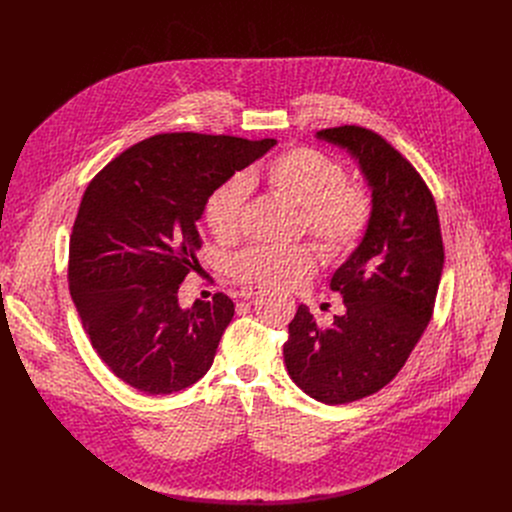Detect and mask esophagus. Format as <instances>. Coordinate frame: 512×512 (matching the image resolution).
I'll list each match as a JSON object with an SVG mask.
<instances>
[{
	"label": "esophagus",
	"instance_id": "34e87169",
	"mask_svg": "<svg viewBox=\"0 0 512 512\" xmlns=\"http://www.w3.org/2000/svg\"><path fill=\"white\" fill-rule=\"evenodd\" d=\"M257 294H261V287H255V285H245V287L239 289V296H241L243 300H251V298H255Z\"/></svg>",
	"mask_w": 512,
	"mask_h": 512
}]
</instances>
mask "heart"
I'll return each instance as SVG.
<instances>
[{
    "label": "heart",
    "mask_w": 512,
    "mask_h": 512,
    "mask_svg": "<svg viewBox=\"0 0 512 512\" xmlns=\"http://www.w3.org/2000/svg\"><path fill=\"white\" fill-rule=\"evenodd\" d=\"M271 192L302 208L306 231L330 259L348 255L371 223L369 192L346 182L344 166L314 148H291L275 156L259 176ZM247 180L233 176L218 184L204 202V221L218 241H233L241 233ZM318 259L308 245H259L233 261L239 279L279 289L298 287L316 271Z\"/></svg>",
    "instance_id": "b5f03b06"
}]
</instances>
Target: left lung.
<instances>
[{
    "instance_id": "obj_1",
    "label": "left lung",
    "mask_w": 512,
    "mask_h": 512,
    "mask_svg": "<svg viewBox=\"0 0 512 512\" xmlns=\"http://www.w3.org/2000/svg\"><path fill=\"white\" fill-rule=\"evenodd\" d=\"M316 137L358 164L373 214L362 241L330 279L346 312L320 328L302 304L289 322L283 358L306 395L342 405L381 391L401 371L431 320L444 245L429 188L391 143L358 125L322 129Z\"/></svg>"
}]
</instances>
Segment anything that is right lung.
<instances>
[{"label":"right lung","mask_w":512,"mask_h":512,"mask_svg":"<svg viewBox=\"0 0 512 512\" xmlns=\"http://www.w3.org/2000/svg\"><path fill=\"white\" fill-rule=\"evenodd\" d=\"M277 141L162 133L109 162L87 186L68 247V287L101 360L145 395L206 375L235 314L229 296L182 308L198 265L208 194Z\"/></svg>","instance_id":"1"}]
</instances>
